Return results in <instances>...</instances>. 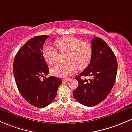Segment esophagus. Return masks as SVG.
<instances>
[{"label": "esophagus", "instance_id": "1", "mask_svg": "<svg viewBox=\"0 0 132 132\" xmlns=\"http://www.w3.org/2000/svg\"><path fill=\"white\" fill-rule=\"evenodd\" d=\"M69 80H70V78H63L62 81H63V82H67Z\"/></svg>", "mask_w": 132, "mask_h": 132}]
</instances>
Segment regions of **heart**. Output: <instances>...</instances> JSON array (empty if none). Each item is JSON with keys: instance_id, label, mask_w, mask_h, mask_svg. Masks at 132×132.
Segmentation results:
<instances>
[{"instance_id": "obj_1", "label": "heart", "mask_w": 132, "mask_h": 132, "mask_svg": "<svg viewBox=\"0 0 132 132\" xmlns=\"http://www.w3.org/2000/svg\"><path fill=\"white\" fill-rule=\"evenodd\" d=\"M55 45L62 53H67L65 63H60L51 69L54 76L65 77L79 69L86 68L89 63L92 56V45L88 42L72 36L61 38L55 41ZM43 56L50 64H55L58 60V52L55 49L46 46L43 49Z\"/></svg>"}]
</instances>
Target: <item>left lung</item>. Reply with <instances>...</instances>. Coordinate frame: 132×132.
<instances>
[{"instance_id":"obj_1","label":"left lung","mask_w":132,"mask_h":132,"mask_svg":"<svg viewBox=\"0 0 132 132\" xmlns=\"http://www.w3.org/2000/svg\"><path fill=\"white\" fill-rule=\"evenodd\" d=\"M90 63L83 72L75 77L78 87L73 92L74 98L85 106L97 105L105 100L116 80L118 62L112 50L104 40L95 37L92 40ZM90 75L92 79L82 80L81 76Z\"/></svg>"}]
</instances>
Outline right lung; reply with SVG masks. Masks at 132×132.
<instances>
[{
	"instance_id": "add662e5",
	"label": "right lung",
	"mask_w": 132,
	"mask_h": 132,
	"mask_svg": "<svg viewBox=\"0 0 132 132\" xmlns=\"http://www.w3.org/2000/svg\"><path fill=\"white\" fill-rule=\"evenodd\" d=\"M49 37L39 36L30 39L18 51L13 63L14 76L20 94L31 105L40 108L53 101L62 84L58 77H45L49 74V68L43 48ZM42 77L43 80L40 79Z\"/></svg>"
}]
</instances>
